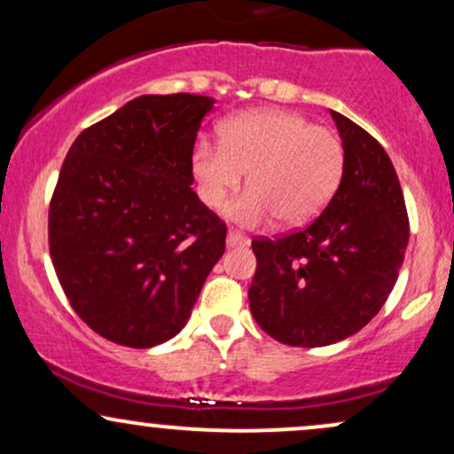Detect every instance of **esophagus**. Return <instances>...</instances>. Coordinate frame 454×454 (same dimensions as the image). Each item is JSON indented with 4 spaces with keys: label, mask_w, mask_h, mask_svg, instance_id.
Masks as SVG:
<instances>
[{
    "label": "esophagus",
    "mask_w": 454,
    "mask_h": 454,
    "mask_svg": "<svg viewBox=\"0 0 454 454\" xmlns=\"http://www.w3.org/2000/svg\"><path fill=\"white\" fill-rule=\"evenodd\" d=\"M249 239L239 231H228L226 234V245L228 247H239V245H247Z\"/></svg>",
    "instance_id": "obj_1"
}]
</instances>
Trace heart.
<instances>
[{
	"mask_svg": "<svg viewBox=\"0 0 454 454\" xmlns=\"http://www.w3.org/2000/svg\"><path fill=\"white\" fill-rule=\"evenodd\" d=\"M346 151L333 129L286 111H249L226 119L220 145L196 143L192 168L198 194L215 209L247 173L249 190L226 207L245 228L303 226L320 215L341 184Z\"/></svg>",
	"mask_w": 454,
	"mask_h": 454,
	"instance_id": "obj_1",
	"label": "heart"
}]
</instances>
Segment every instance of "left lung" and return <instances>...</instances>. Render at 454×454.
Listing matches in <instances>:
<instances>
[{
	"instance_id": "obj_1",
	"label": "left lung",
	"mask_w": 454,
	"mask_h": 454,
	"mask_svg": "<svg viewBox=\"0 0 454 454\" xmlns=\"http://www.w3.org/2000/svg\"><path fill=\"white\" fill-rule=\"evenodd\" d=\"M346 151L341 184L303 231L254 239L249 309L286 346L317 348L354 335L387 303L408 247V211L388 153L331 111Z\"/></svg>"
}]
</instances>
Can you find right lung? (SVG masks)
Here are the masks:
<instances>
[{
	"mask_svg": "<svg viewBox=\"0 0 454 454\" xmlns=\"http://www.w3.org/2000/svg\"><path fill=\"white\" fill-rule=\"evenodd\" d=\"M213 104L134 98L67 151L51 198V258L72 309L104 340H173L226 249V223L192 190L196 134Z\"/></svg>",
	"mask_w": 454,
	"mask_h": 454,
	"instance_id": "add662e5",
	"label": "right lung"
}]
</instances>
